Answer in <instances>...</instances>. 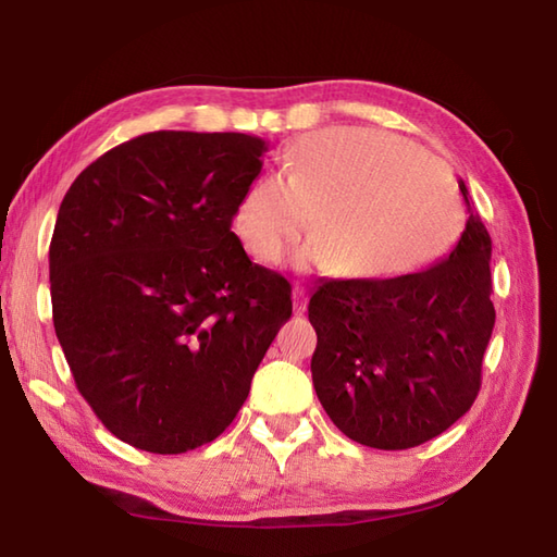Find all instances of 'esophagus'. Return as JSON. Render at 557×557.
<instances>
[{
  "label": "esophagus",
  "mask_w": 557,
  "mask_h": 557,
  "mask_svg": "<svg viewBox=\"0 0 557 557\" xmlns=\"http://www.w3.org/2000/svg\"><path fill=\"white\" fill-rule=\"evenodd\" d=\"M306 287L301 285H294V294H292V301H294V315H304L306 311Z\"/></svg>",
  "instance_id": "34e87169"
}]
</instances>
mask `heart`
Returning <instances> with one entry per match:
<instances>
[{
    "instance_id": "obj_1",
    "label": "heart",
    "mask_w": 557,
    "mask_h": 557,
    "mask_svg": "<svg viewBox=\"0 0 557 557\" xmlns=\"http://www.w3.org/2000/svg\"><path fill=\"white\" fill-rule=\"evenodd\" d=\"M311 224L304 256L342 277H399L455 244L461 208L431 156L363 128L304 136L287 156V180L263 176L234 210V232L258 263H277Z\"/></svg>"
}]
</instances>
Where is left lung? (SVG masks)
<instances>
[{
	"instance_id": "left-lung-1",
	"label": "left lung",
	"mask_w": 557,
	"mask_h": 557,
	"mask_svg": "<svg viewBox=\"0 0 557 557\" xmlns=\"http://www.w3.org/2000/svg\"><path fill=\"white\" fill-rule=\"evenodd\" d=\"M467 227L441 263L389 280H325L309 301L313 387L351 441L417 447L474 405L495 325L491 234L465 182Z\"/></svg>"
}]
</instances>
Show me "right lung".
I'll return each instance as SVG.
<instances>
[{"label": "right lung", "mask_w": 557, "mask_h": 557, "mask_svg": "<svg viewBox=\"0 0 557 557\" xmlns=\"http://www.w3.org/2000/svg\"><path fill=\"white\" fill-rule=\"evenodd\" d=\"M265 150L246 134H144L88 164L59 206L57 339L104 429L146 453L215 441L292 315L289 282L232 232Z\"/></svg>", "instance_id": "add662e5"}]
</instances>
